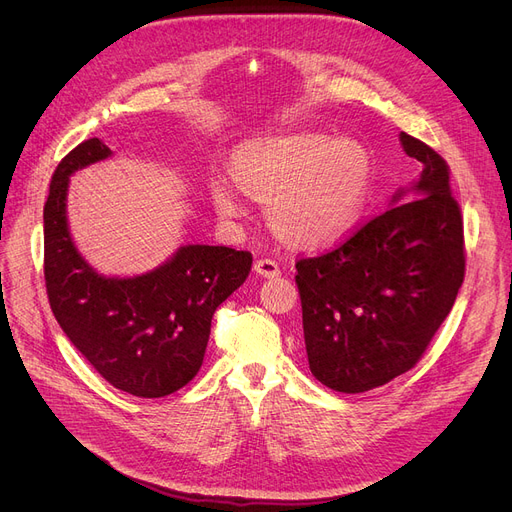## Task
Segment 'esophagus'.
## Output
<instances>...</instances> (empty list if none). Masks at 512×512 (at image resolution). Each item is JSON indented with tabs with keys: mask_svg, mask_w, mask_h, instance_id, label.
I'll use <instances>...</instances> for the list:
<instances>
[{
	"mask_svg": "<svg viewBox=\"0 0 512 512\" xmlns=\"http://www.w3.org/2000/svg\"><path fill=\"white\" fill-rule=\"evenodd\" d=\"M255 272L263 278H278L280 272V265L274 259H259L255 261Z\"/></svg>",
	"mask_w": 512,
	"mask_h": 512,
	"instance_id": "34e87169",
	"label": "esophagus"
}]
</instances>
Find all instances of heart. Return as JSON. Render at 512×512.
Segmentation results:
<instances>
[{
    "label": "heart",
    "mask_w": 512,
    "mask_h": 512,
    "mask_svg": "<svg viewBox=\"0 0 512 512\" xmlns=\"http://www.w3.org/2000/svg\"><path fill=\"white\" fill-rule=\"evenodd\" d=\"M232 174L242 191L267 199V218L286 242L315 249L332 245L361 220L371 193L373 159L359 141L292 132L242 143L232 159ZM235 183L215 176L209 184L213 205L226 218L245 211Z\"/></svg>",
    "instance_id": "b5f03b06"
}]
</instances>
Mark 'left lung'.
I'll return each mask as SVG.
<instances>
[{
    "mask_svg": "<svg viewBox=\"0 0 512 512\" xmlns=\"http://www.w3.org/2000/svg\"><path fill=\"white\" fill-rule=\"evenodd\" d=\"M400 143L423 166L413 193L400 191L336 249L297 261L309 369L336 392H367L415 367L465 280L448 164L407 132Z\"/></svg>",
    "mask_w": 512,
    "mask_h": 512,
    "instance_id": "obj_1",
    "label": "left lung"
}]
</instances>
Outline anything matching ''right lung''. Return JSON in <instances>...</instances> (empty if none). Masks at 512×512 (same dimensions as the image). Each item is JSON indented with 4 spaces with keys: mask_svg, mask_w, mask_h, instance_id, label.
I'll return each instance as SVG.
<instances>
[{
    "mask_svg": "<svg viewBox=\"0 0 512 512\" xmlns=\"http://www.w3.org/2000/svg\"><path fill=\"white\" fill-rule=\"evenodd\" d=\"M110 155L99 139L83 141L51 176L43 209L47 299L64 334L103 380L132 396L161 398L201 369L211 317L247 280L253 255L186 245L149 274L99 276L70 238L66 193L72 172Z\"/></svg>",
    "mask_w": 512,
    "mask_h": 512,
    "instance_id": "1",
    "label": "right lung"
}]
</instances>
